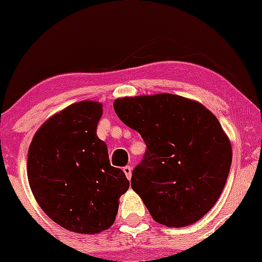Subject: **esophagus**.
Listing matches in <instances>:
<instances>
[{"label":"esophagus","mask_w":262,"mask_h":262,"mask_svg":"<svg viewBox=\"0 0 262 262\" xmlns=\"http://www.w3.org/2000/svg\"><path fill=\"white\" fill-rule=\"evenodd\" d=\"M123 171H124V173H125L126 179H128V180H130L132 179V167L130 166H125V167L123 168Z\"/></svg>","instance_id":"esophagus-1"}]
</instances>
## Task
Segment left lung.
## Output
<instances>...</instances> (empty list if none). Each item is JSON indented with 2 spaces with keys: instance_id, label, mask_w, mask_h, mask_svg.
<instances>
[{
  "instance_id": "obj_1",
  "label": "left lung",
  "mask_w": 262,
  "mask_h": 262,
  "mask_svg": "<svg viewBox=\"0 0 262 262\" xmlns=\"http://www.w3.org/2000/svg\"><path fill=\"white\" fill-rule=\"evenodd\" d=\"M116 115L147 146L132 189L157 223L194 224L221 196L232 163L228 136L210 110L173 94L120 97Z\"/></svg>"
}]
</instances>
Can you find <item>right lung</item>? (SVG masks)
<instances>
[{"mask_svg": "<svg viewBox=\"0 0 262 262\" xmlns=\"http://www.w3.org/2000/svg\"><path fill=\"white\" fill-rule=\"evenodd\" d=\"M102 104L76 102L47 119L28 152V180L43 212L63 228L96 234L113 226L119 198L129 189L97 138Z\"/></svg>", "mask_w": 262, "mask_h": 262, "instance_id": "add662e5", "label": "right lung"}]
</instances>
